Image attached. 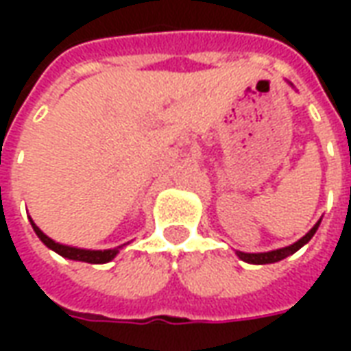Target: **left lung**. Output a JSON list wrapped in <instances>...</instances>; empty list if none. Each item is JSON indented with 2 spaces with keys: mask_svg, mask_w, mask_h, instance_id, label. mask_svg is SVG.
Listing matches in <instances>:
<instances>
[{
  "mask_svg": "<svg viewBox=\"0 0 351 351\" xmlns=\"http://www.w3.org/2000/svg\"><path fill=\"white\" fill-rule=\"evenodd\" d=\"M317 226H319V221H317L314 228L310 229L306 235L302 237L301 241H297L291 246H286V248H280V250H272V252H265V254H244V252H237V256L243 259V261H248V263H256V265H265V263H274V261H280V259L287 258V256H291L295 252L299 250L301 246L308 243L310 239L314 237L316 233Z\"/></svg>",
  "mask_w": 351,
  "mask_h": 351,
  "instance_id": "obj_1",
  "label": "left lung"
}]
</instances>
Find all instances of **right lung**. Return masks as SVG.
Listing matches in <instances>:
<instances>
[{
	"label": "right lung",
	"instance_id": "right-lung-1",
	"mask_svg": "<svg viewBox=\"0 0 351 351\" xmlns=\"http://www.w3.org/2000/svg\"><path fill=\"white\" fill-rule=\"evenodd\" d=\"M29 221H32V228H34V231L37 233V237L41 239L43 243L67 259L86 261V263H107V261H110V259L114 258L116 254H118V250H120V248H114V250H82V248H73V246H65V244L54 243L52 239H49V237L43 233L41 229L35 226L34 220Z\"/></svg>",
	"mask_w": 351,
	"mask_h": 351
}]
</instances>
